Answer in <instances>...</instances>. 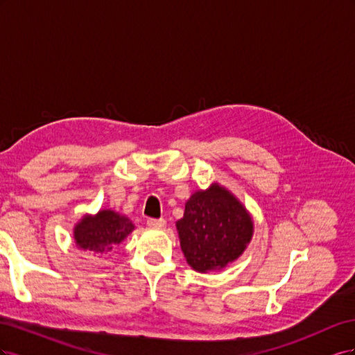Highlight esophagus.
<instances>
[{
    "instance_id": "34e87169",
    "label": "esophagus",
    "mask_w": 355,
    "mask_h": 355,
    "mask_svg": "<svg viewBox=\"0 0 355 355\" xmlns=\"http://www.w3.org/2000/svg\"><path fill=\"white\" fill-rule=\"evenodd\" d=\"M146 223H148V227L149 228H155V230H159V228H163L164 225H166V220L161 218V219H153V218H149L148 220H146Z\"/></svg>"
}]
</instances>
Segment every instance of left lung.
Masks as SVG:
<instances>
[{
  "label": "left lung",
  "mask_w": 355,
  "mask_h": 355,
  "mask_svg": "<svg viewBox=\"0 0 355 355\" xmlns=\"http://www.w3.org/2000/svg\"><path fill=\"white\" fill-rule=\"evenodd\" d=\"M176 230L188 265L207 274L239 259L252 241L254 223L244 204L228 188L213 182L187 200Z\"/></svg>",
  "instance_id": "left-lung-1"
}]
</instances>
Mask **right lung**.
Listing matches in <instances>:
<instances>
[{
	"label": "right lung",
	"instance_id": "add662e5",
	"mask_svg": "<svg viewBox=\"0 0 355 355\" xmlns=\"http://www.w3.org/2000/svg\"><path fill=\"white\" fill-rule=\"evenodd\" d=\"M135 230L124 214L112 209H101L96 214L85 213L73 227V243L77 249L106 256L115 245L121 244Z\"/></svg>",
	"mask_w": 355,
	"mask_h": 355
}]
</instances>
